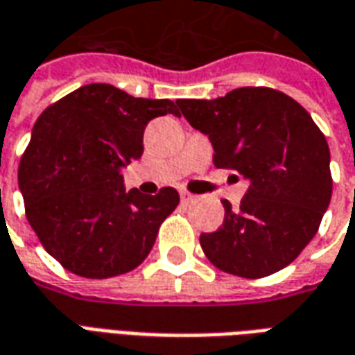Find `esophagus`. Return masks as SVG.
<instances>
[{"label":"esophagus","instance_id":"34e87169","mask_svg":"<svg viewBox=\"0 0 355 355\" xmlns=\"http://www.w3.org/2000/svg\"><path fill=\"white\" fill-rule=\"evenodd\" d=\"M180 201L182 203H192V201H196V196L190 192H180Z\"/></svg>","mask_w":355,"mask_h":355}]
</instances>
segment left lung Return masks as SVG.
<instances>
[{
	"mask_svg": "<svg viewBox=\"0 0 355 355\" xmlns=\"http://www.w3.org/2000/svg\"><path fill=\"white\" fill-rule=\"evenodd\" d=\"M192 127L209 135L218 169L251 180L238 209L201 234L203 253L226 274L259 279L279 272L318 234L333 177L325 135L295 98L272 87H239L215 101H178Z\"/></svg>",
	"mask_w": 355,
	"mask_h": 355,
	"instance_id": "left-lung-1",
	"label": "left lung"
}]
</instances>
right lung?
<instances>
[{"instance_id": "add662e5", "label": "right lung", "mask_w": 355, "mask_h": 355, "mask_svg": "<svg viewBox=\"0 0 355 355\" xmlns=\"http://www.w3.org/2000/svg\"><path fill=\"white\" fill-rule=\"evenodd\" d=\"M165 114L178 116V102L91 83L37 117L19 186L32 230L68 272L106 279L135 270L152 251L178 192H125L119 167L139 159L148 121Z\"/></svg>"}]
</instances>
